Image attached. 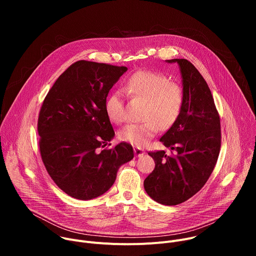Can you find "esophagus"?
<instances>
[{"label":"esophagus","mask_w":256,"mask_h":256,"mask_svg":"<svg viewBox=\"0 0 256 256\" xmlns=\"http://www.w3.org/2000/svg\"><path fill=\"white\" fill-rule=\"evenodd\" d=\"M134 155H136V157H142V156H144V151L142 149H140V148L136 147V148L134 149Z\"/></svg>","instance_id":"34e87169"}]
</instances>
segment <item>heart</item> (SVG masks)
I'll use <instances>...</instances> for the list:
<instances>
[{
  "mask_svg": "<svg viewBox=\"0 0 256 256\" xmlns=\"http://www.w3.org/2000/svg\"><path fill=\"white\" fill-rule=\"evenodd\" d=\"M124 91L132 99L144 102L140 124H130L118 132L120 140L136 147H144L162 130L169 128L178 118L184 94L180 85L169 82V79L156 72L138 70L132 74L124 86ZM105 112L114 124L126 120L124 95L116 91L106 98Z\"/></svg>",
  "mask_w": 256,
  "mask_h": 256,
  "instance_id": "heart-1",
  "label": "heart"
}]
</instances>
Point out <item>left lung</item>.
<instances>
[{"label": "left lung", "instance_id": "1", "mask_svg": "<svg viewBox=\"0 0 256 256\" xmlns=\"http://www.w3.org/2000/svg\"><path fill=\"white\" fill-rule=\"evenodd\" d=\"M166 62L178 64L184 94L178 118L160 138L175 155L149 153L155 169L144 188L155 202L175 206L200 190L212 174L221 148V124L210 90L196 66L184 58Z\"/></svg>", "mask_w": 256, "mask_h": 256}]
</instances>
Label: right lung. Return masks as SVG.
<instances>
[{
  "instance_id": "right-lung-1",
  "label": "right lung",
  "mask_w": 256,
  "mask_h": 256,
  "mask_svg": "<svg viewBox=\"0 0 256 256\" xmlns=\"http://www.w3.org/2000/svg\"><path fill=\"white\" fill-rule=\"evenodd\" d=\"M126 70L76 62L58 78L42 103L38 124L42 159L54 184L72 198L88 200L102 196L114 184L120 167L134 158L126 142L101 150L116 136L105 101Z\"/></svg>"
}]
</instances>
